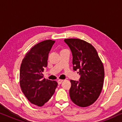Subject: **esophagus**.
Returning a JSON list of instances; mask_svg holds the SVG:
<instances>
[{"label": "esophagus", "mask_w": 122, "mask_h": 122, "mask_svg": "<svg viewBox=\"0 0 122 122\" xmlns=\"http://www.w3.org/2000/svg\"><path fill=\"white\" fill-rule=\"evenodd\" d=\"M62 81H63V80H60V79H59V80H57V83L58 85H60V84H61V83H62Z\"/></svg>", "instance_id": "obj_1"}]
</instances>
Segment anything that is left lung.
<instances>
[{
  "label": "left lung",
  "mask_w": 122,
  "mask_h": 122,
  "mask_svg": "<svg viewBox=\"0 0 122 122\" xmlns=\"http://www.w3.org/2000/svg\"><path fill=\"white\" fill-rule=\"evenodd\" d=\"M64 41L72 54L74 70H79V81L71 80L70 97L81 107L92 105L98 99L103 86L104 69L96 49L90 43L77 38Z\"/></svg>",
  "instance_id": "8db88e82"
}]
</instances>
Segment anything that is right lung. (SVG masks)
Listing matches in <instances>:
<instances>
[{
	"label": "right lung",
	"mask_w": 122,
	"mask_h": 122,
	"mask_svg": "<svg viewBox=\"0 0 122 122\" xmlns=\"http://www.w3.org/2000/svg\"><path fill=\"white\" fill-rule=\"evenodd\" d=\"M55 42L48 40L37 43L26 53L21 64V90L30 103L38 107L50 99L58 84L56 81L42 79V72L47 66L48 53Z\"/></svg>",
	"instance_id": "1"
}]
</instances>
